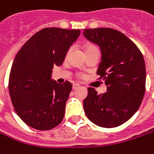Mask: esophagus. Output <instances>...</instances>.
<instances>
[{
  "label": "esophagus",
  "instance_id": "obj_1",
  "mask_svg": "<svg viewBox=\"0 0 154 154\" xmlns=\"http://www.w3.org/2000/svg\"><path fill=\"white\" fill-rule=\"evenodd\" d=\"M80 87V85L78 84V83H74L72 85V88L73 89H77V88H78Z\"/></svg>",
  "mask_w": 154,
  "mask_h": 154
}]
</instances>
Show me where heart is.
I'll return each mask as SVG.
<instances>
[{"label": "heart", "mask_w": 154, "mask_h": 154, "mask_svg": "<svg viewBox=\"0 0 154 154\" xmlns=\"http://www.w3.org/2000/svg\"><path fill=\"white\" fill-rule=\"evenodd\" d=\"M92 48H95V46H94V45H88V46L86 47V51L87 50H89V49H92Z\"/></svg>", "instance_id": "1"}]
</instances>
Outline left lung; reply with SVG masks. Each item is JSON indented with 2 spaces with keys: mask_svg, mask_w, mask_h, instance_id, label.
I'll return each mask as SVG.
<instances>
[{
  "mask_svg": "<svg viewBox=\"0 0 154 154\" xmlns=\"http://www.w3.org/2000/svg\"><path fill=\"white\" fill-rule=\"evenodd\" d=\"M84 37L99 45L101 61L97 70L107 92L98 94L88 88L83 100L87 117L95 125L113 128L131 119L143 101L146 85V67L137 46L116 29H84Z\"/></svg>",
  "mask_w": 154,
  "mask_h": 154,
  "instance_id": "8db88e82",
  "label": "left lung"
}]
</instances>
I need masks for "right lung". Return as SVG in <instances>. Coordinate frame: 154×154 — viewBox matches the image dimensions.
I'll list each match as a JSON object with an SVG mask.
<instances>
[{
  "label": "right lung",
  "mask_w": 154,
  "mask_h": 154,
  "mask_svg": "<svg viewBox=\"0 0 154 154\" xmlns=\"http://www.w3.org/2000/svg\"><path fill=\"white\" fill-rule=\"evenodd\" d=\"M79 35V29L45 28L33 34L16 55L9 94L17 116L34 129L51 130L63 120L72 85L52 80V69L63 63Z\"/></svg>",
  "instance_id": "add662e5"
}]
</instances>
